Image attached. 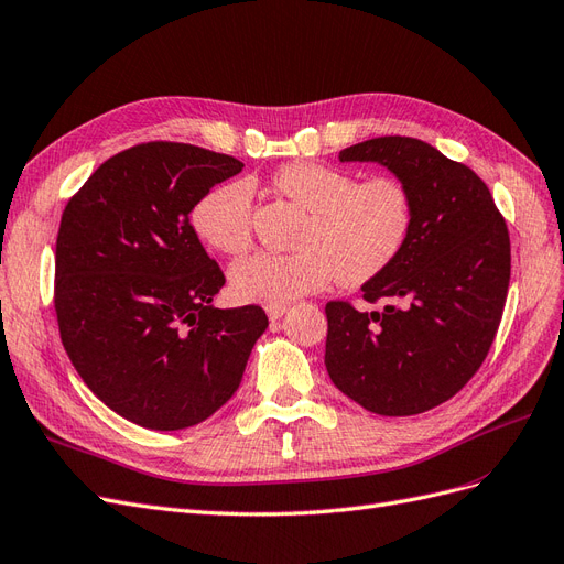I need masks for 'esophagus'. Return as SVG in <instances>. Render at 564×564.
Listing matches in <instances>:
<instances>
[{"mask_svg":"<svg viewBox=\"0 0 564 564\" xmlns=\"http://www.w3.org/2000/svg\"><path fill=\"white\" fill-rule=\"evenodd\" d=\"M265 313L270 319H280L286 313V305H265Z\"/></svg>","mask_w":564,"mask_h":564,"instance_id":"1","label":"esophagus"}]
</instances>
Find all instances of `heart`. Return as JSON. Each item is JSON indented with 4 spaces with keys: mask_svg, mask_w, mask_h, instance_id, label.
Wrapping results in <instances>:
<instances>
[{
    "mask_svg": "<svg viewBox=\"0 0 564 564\" xmlns=\"http://www.w3.org/2000/svg\"><path fill=\"white\" fill-rule=\"evenodd\" d=\"M270 185L311 216L296 253L259 251L232 265L230 284L242 301L284 305L317 292L334 275L344 284H362L395 261L412 228V195L395 176L357 181L344 169L292 162L272 174ZM193 224L216 251H247L253 240L249 185H216L197 202Z\"/></svg>",
    "mask_w": 564,
    "mask_h": 564,
    "instance_id": "1",
    "label": "heart"
}]
</instances>
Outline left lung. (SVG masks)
I'll return each instance as SVG.
<instances>
[{
  "mask_svg": "<svg viewBox=\"0 0 564 564\" xmlns=\"http://www.w3.org/2000/svg\"><path fill=\"white\" fill-rule=\"evenodd\" d=\"M338 160L388 166L414 216L395 261L362 284V299H383V311L327 303L324 365L369 412L423 414L475 377L497 336L510 282L506 220L473 169L419 139L381 135Z\"/></svg>",
  "mask_w": 564,
  "mask_h": 564,
  "instance_id": "obj_1",
  "label": "left lung"
}]
</instances>
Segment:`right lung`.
<instances>
[{"label":"right lung","mask_w":564,"mask_h":564,"mask_svg":"<svg viewBox=\"0 0 564 564\" xmlns=\"http://www.w3.org/2000/svg\"><path fill=\"white\" fill-rule=\"evenodd\" d=\"M242 166L197 145L141 143L100 164L61 216L63 348L94 395L143 429L209 419L268 327L261 305L214 308L226 278L191 224L195 204Z\"/></svg>","instance_id":"obj_1"}]
</instances>
